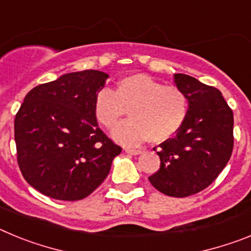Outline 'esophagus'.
<instances>
[{
  "instance_id": "esophagus-1",
  "label": "esophagus",
  "mask_w": 251,
  "mask_h": 251,
  "mask_svg": "<svg viewBox=\"0 0 251 251\" xmlns=\"http://www.w3.org/2000/svg\"><path fill=\"white\" fill-rule=\"evenodd\" d=\"M126 152L133 154V156H137V154H141L142 150H134V148H126Z\"/></svg>"
}]
</instances>
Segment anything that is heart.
<instances>
[{
    "instance_id": "1",
    "label": "heart",
    "mask_w": 251,
    "mask_h": 251,
    "mask_svg": "<svg viewBox=\"0 0 251 251\" xmlns=\"http://www.w3.org/2000/svg\"><path fill=\"white\" fill-rule=\"evenodd\" d=\"M190 109L188 97L176 85H165L146 74L119 79L114 92L103 88L95 95L94 117L101 127L113 129L124 115L130 119L113 130V138L126 146L150 139L161 143L178 132Z\"/></svg>"
}]
</instances>
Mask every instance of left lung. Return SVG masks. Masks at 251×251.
<instances>
[{
  "label": "left lung",
  "mask_w": 251,
  "mask_h": 251,
  "mask_svg": "<svg viewBox=\"0 0 251 251\" xmlns=\"http://www.w3.org/2000/svg\"><path fill=\"white\" fill-rule=\"evenodd\" d=\"M175 83L190 100L187 119L174 138L158 146L161 166L148 179L167 196L187 197L208 187L227 165L234 148V114L214 86L185 74H175Z\"/></svg>",
  "instance_id": "left-lung-1"
}]
</instances>
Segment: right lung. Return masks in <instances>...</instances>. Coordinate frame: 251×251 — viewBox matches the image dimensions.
<instances>
[{"mask_svg":"<svg viewBox=\"0 0 251 251\" xmlns=\"http://www.w3.org/2000/svg\"><path fill=\"white\" fill-rule=\"evenodd\" d=\"M108 75L69 73L31 89L15 117L24 178L55 200L77 201L101 185L122 147L99 128L94 99Z\"/></svg>","mask_w":251,"mask_h":251,"instance_id":"1","label":"right lung"}]
</instances>
